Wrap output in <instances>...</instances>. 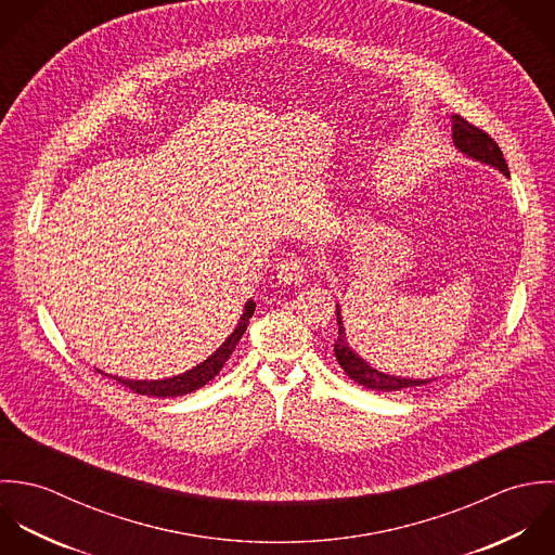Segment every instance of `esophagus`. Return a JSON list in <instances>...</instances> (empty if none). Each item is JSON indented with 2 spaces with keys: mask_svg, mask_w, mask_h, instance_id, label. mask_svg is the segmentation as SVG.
<instances>
[{
  "mask_svg": "<svg viewBox=\"0 0 555 555\" xmlns=\"http://www.w3.org/2000/svg\"><path fill=\"white\" fill-rule=\"evenodd\" d=\"M276 276L285 285H300V283H305L307 270H305V266L298 259H283L276 266Z\"/></svg>",
  "mask_w": 555,
  "mask_h": 555,
  "instance_id": "obj_1",
  "label": "esophagus"
}]
</instances>
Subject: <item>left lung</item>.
I'll return each mask as SVG.
<instances>
[{"label":"left lung","instance_id":"obj_1","mask_svg":"<svg viewBox=\"0 0 555 555\" xmlns=\"http://www.w3.org/2000/svg\"><path fill=\"white\" fill-rule=\"evenodd\" d=\"M452 143L454 147L465 154L472 160H478L482 165H489L498 171H502L506 178H511L508 173V165L504 160L502 150L498 147V143L480 128H476L474 124H469L467 119H463L461 115H452ZM336 324H338V338L334 340V356L336 362L340 364V369L360 386L377 390V392H399L405 388H416L423 384H429L434 379H414V377H397V375H388L382 373L377 369H373L364 358H360L347 343V334L343 326V318H340V307L336 305Z\"/></svg>","mask_w":555,"mask_h":555}]
</instances>
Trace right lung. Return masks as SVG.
Wrapping results in <instances>:
<instances>
[{"instance_id":"obj_1","label":"right lung","mask_w":555,"mask_h":555,"mask_svg":"<svg viewBox=\"0 0 555 555\" xmlns=\"http://www.w3.org/2000/svg\"><path fill=\"white\" fill-rule=\"evenodd\" d=\"M255 313V302L248 300L244 305V311L240 315V322L235 326V331L229 334L224 338L221 347L208 356L204 362H199L197 366H193L191 371H184L180 375H173V377H165V379H124V377H117V375H109V373H103L99 369V373L113 377L115 382L124 384L126 388H130L132 392L137 395H147V397H182V395H189V392H195L199 388H204L215 375H219L224 362L229 360V356L233 353L235 345L240 343L242 334L246 333V326H248V320L253 318Z\"/></svg>"}]
</instances>
